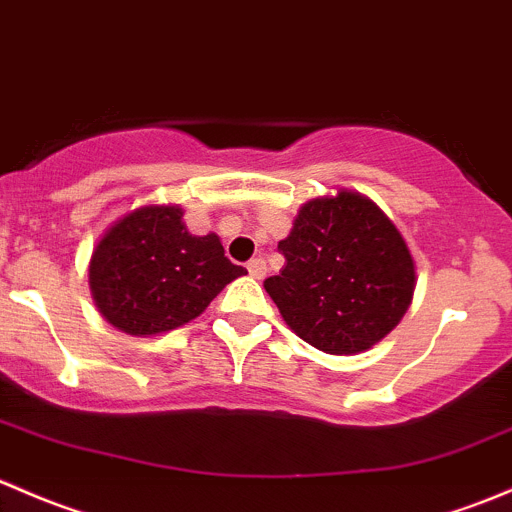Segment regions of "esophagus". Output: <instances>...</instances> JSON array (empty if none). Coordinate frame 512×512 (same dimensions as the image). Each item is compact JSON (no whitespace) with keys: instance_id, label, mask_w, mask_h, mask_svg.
<instances>
[{"instance_id":"obj_1","label":"esophagus","mask_w":512,"mask_h":512,"mask_svg":"<svg viewBox=\"0 0 512 512\" xmlns=\"http://www.w3.org/2000/svg\"><path fill=\"white\" fill-rule=\"evenodd\" d=\"M247 272L255 279H262L267 274V262L262 260V257H252V260L247 262Z\"/></svg>"}]
</instances>
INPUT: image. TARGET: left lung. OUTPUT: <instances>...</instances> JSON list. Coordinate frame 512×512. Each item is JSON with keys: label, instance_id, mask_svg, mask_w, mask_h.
<instances>
[{"label": "left lung", "instance_id": "1", "mask_svg": "<svg viewBox=\"0 0 512 512\" xmlns=\"http://www.w3.org/2000/svg\"><path fill=\"white\" fill-rule=\"evenodd\" d=\"M279 252L284 267L265 279L267 294L287 326L319 351H368L410 309L417 284L410 250L360 193L306 201Z\"/></svg>", "mask_w": 512, "mask_h": 512}]
</instances>
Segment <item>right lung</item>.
I'll list each match as a JSON object with an SVG mask.
<instances>
[{
	"instance_id": "add662e5",
	"label": "right lung",
	"mask_w": 512,
	"mask_h": 512,
	"mask_svg": "<svg viewBox=\"0 0 512 512\" xmlns=\"http://www.w3.org/2000/svg\"><path fill=\"white\" fill-rule=\"evenodd\" d=\"M179 206H144L117 220L90 260V292L112 326L157 336L206 311L225 284L247 274L218 235H191Z\"/></svg>"
}]
</instances>
